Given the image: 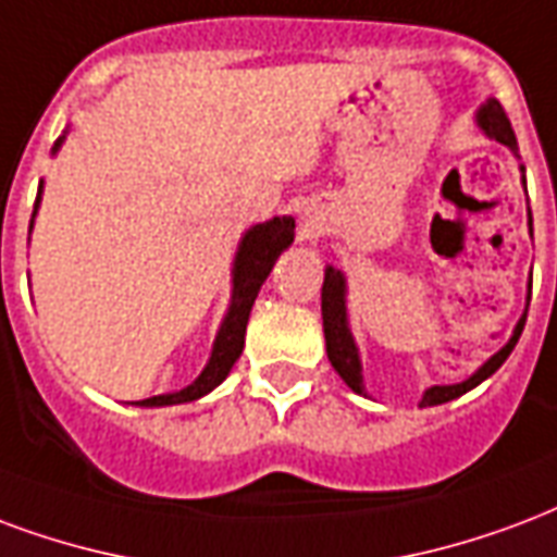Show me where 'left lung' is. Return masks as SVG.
Listing matches in <instances>:
<instances>
[{
  "mask_svg": "<svg viewBox=\"0 0 557 557\" xmlns=\"http://www.w3.org/2000/svg\"><path fill=\"white\" fill-rule=\"evenodd\" d=\"M478 123L484 126L487 135H493L496 141L508 144L510 150H517V138H513V129H510V121L505 109L498 106L496 100H487V106L478 111ZM321 321H324V342H327V357H331L333 369L339 372V377L354 393H362V369L360 357H357V348H354L351 333H348V321H345V280L336 268H327L324 271V286H321ZM522 327H525V315L517 324V331L510 336V342L498 354H493L481 369H478L469 381L455 383V386H431L425 395H422V407L446 405L457 395L469 393L472 386H478L481 381H487L490 374L496 372L502 362L508 360L513 345L520 339Z\"/></svg>",
  "mask_w": 557,
  "mask_h": 557,
  "instance_id": "obj_1",
  "label": "left lung"
}]
</instances>
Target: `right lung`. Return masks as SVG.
<instances>
[{"instance_id":"1","label":"right lung","mask_w":557,"mask_h":557,"mask_svg":"<svg viewBox=\"0 0 557 557\" xmlns=\"http://www.w3.org/2000/svg\"><path fill=\"white\" fill-rule=\"evenodd\" d=\"M37 209V203H35ZM295 238V218H274V221H265V224L253 226L245 238H242V247H238L236 257V289H233V304H230V312H226L224 324L218 331L215 351H212V360L203 369V374L197 377L191 386H185L174 395H152V398H144V407H164V405H183V401H197L200 395L212 393L218 383L224 381L233 362L242 357V348H245V331L247 319H250V307L257 300L262 283L271 274V268L277 262V257L292 245Z\"/></svg>"}]
</instances>
